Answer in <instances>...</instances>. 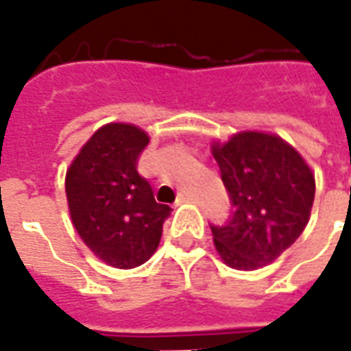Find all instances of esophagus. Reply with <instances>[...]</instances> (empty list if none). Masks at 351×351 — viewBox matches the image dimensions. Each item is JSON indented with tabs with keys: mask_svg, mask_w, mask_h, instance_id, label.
Wrapping results in <instances>:
<instances>
[{
	"mask_svg": "<svg viewBox=\"0 0 351 351\" xmlns=\"http://www.w3.org/2000/svg\"><path fill=\"white\" fill-rule=\"evenodd\" d=\"M192 201H195V197H193L192 193H181L178 197V203H192Z\"/></svg>",
	"mask_w": 351,
	"mask_h": 351,
	"instance_id": "obj_1",
	"label": "esophagus"
}]
</instances>
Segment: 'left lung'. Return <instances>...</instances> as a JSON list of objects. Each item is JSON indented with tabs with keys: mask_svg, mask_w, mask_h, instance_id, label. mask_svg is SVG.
I'll return each mask as SVG.
<instances>
[{
	"mask_svg": "<svg viewBox=\"0 0 351 351\" xmlns=\"http://www.w3.org/2000/svg\"><path fill=\"white\" fill-rule=\"evenodd\" d=\"M232 212L210 224L221 259L235 270H257L288 250L310 219L315 179L281 137L241 132L212 147Z\"/></svg>",
	"mask_w": 351,
	"mask_h": 351,
	"instance_id": "obj_1",
	"label": "left lung"
}]
</instances>
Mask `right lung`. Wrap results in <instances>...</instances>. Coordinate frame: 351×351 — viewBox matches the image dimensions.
<instances>
[{"label": "right lung", "mask_w": 351, "mask_h": 351, "mask_svg": "<svg viewBox=\"0 0 351 351\" xmlns=\"http://www.w3.org/2000/svg\"><path fill=\"white\" fill-rule=\"evenodd\" d=\"M148 145L141 128L125 123L101 127L70 165L64 189L70 217L88 248L114 268L150 259L172 208L154 197L137 159Z\"/></svg>", "instance_id": "1"}]
</instances>
